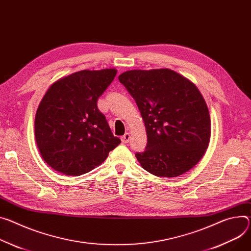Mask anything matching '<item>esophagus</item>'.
Returning a JSON list of instances; mask_svg holds the SVG:
<instances>
[{"label":"esophagus","mask_w":251,"mask_h":251,"mask_svg":"<svg viewBox=\"0 0 251 251\" xmlns=\"http://www.w3.org/2000/svg\"><path fill=\"white\" fill-rule=\"evenodd\" d=\"M129 140H130V134H129V133H125V134L122 136V137H121V141H122L123 143H128Z\"/></svg>","instance_id":"1"}]
</instances>
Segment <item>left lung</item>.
<instances>
[{
  "mask_svg": "<svg viewBox=\"0 0 251 251\" xmlns=\"http://www.w3.org/2000/svg\"><path fill=\"white\" fill-rule=\"evenodd\" d=\"M137 104L147 133L135 154L158 177H177L194 167L210 140V116L197 87L169 69L131 70L118 77Z\"/></svg>",
  "mask_w": 251,
  "mask_h": 251,
  "instance_id": "8db88e82",
  "label": "left lung"
}]
</instances>
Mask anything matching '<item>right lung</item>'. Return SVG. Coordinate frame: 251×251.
Instances as JSON below:
<instances>
[{"label":"right lung","mask_w":251,"mask_h":251,"mask_svg":"<svg viewBox=\"0 0 251 251\" xmlns=\"http://www.w3.org/2000/svg\"><path fill=\"white\" fill-rule=\"evenodd\" d=\"M116 73L115 69L79 71L55 82L43 97L35 136L43 159L56 171L87 173L121 143L97 106Z\"/></svg>","instance_id":"right-lung-1"}]
</instances>
